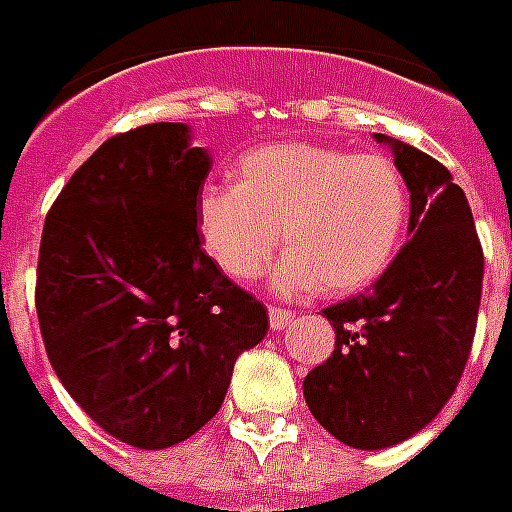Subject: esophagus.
<instances>
[{"instance_id": "esophagus-1", "label": "esophagus", "mask_w": 512, "mask_h": 512, "mask_svg": "<svg viewBox=\"0 0 512 512\" xmlns=\"http://www.w3.org/2000/svg\"><path fill=\"white\" fill-rule=\"evenodd\" d=\"M271 329L273 332H281L284 327H289L292 321H295V311H287V308H276L271 305Z\"/></svg>"}]
</instances>
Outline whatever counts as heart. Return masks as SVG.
Here are the masks:
<instances>
[{
	"mask_svg": "<svg viewBox=\"0 0 512 512\" xmlns=\"http://www.w3.org/2000/svg\"><path fill=\"white\" fill-rule=\"evenodd\" d=\"M409 193L393 159L316 143L249 151L239 183L199 196L204 247L231 279H260L281 247L276 287L350 295L380 279L404 233Z\"/></svg>",
	"mask_w": 512,
	"mask_h": 512,
	"instance_id": "heart-1",
	"label": "heart"
}]
</instances>
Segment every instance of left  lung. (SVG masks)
Instances as JSON below:
<instances>
[{
	"label": "left lung",
	"instance_id": "obj_1",
	"mask_svg": "<svg viewBox=\"0 0 512 512\" xmlns=\"http://www.w3.org/2000/svg\"><path fill=\"white\" fill-rule=\"evenodd\" d=\"M409 188V236L366 295L324 308L332 356L311 369V414L353 449L420 433L452 398L476 335L484 249L465 191L433 156L374 135Z\"/></svg>",
	"mask_w": 512,
	"mask_h": 512
}]
</instances>
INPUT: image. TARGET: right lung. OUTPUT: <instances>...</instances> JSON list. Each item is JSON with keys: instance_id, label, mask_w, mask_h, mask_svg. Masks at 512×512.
<instances>
[{"instance_id": "obj_1", "label": "right lung", "mask_w": 512, "mask_h": 512, "mask_svg": "<svg viewBox=\"0 0 512 512\" xmlns=\"http://www.w3.org/2000/svg\"><path fill=\"white\" fill-rule=\"evenodd\" d=\"M212 159L180 122L108 138L47 212L36 316L52 369L108 436L191 438L223 406L233 364L268 332L263 303L201 249Z\"/></svg>"}]
</instances>
